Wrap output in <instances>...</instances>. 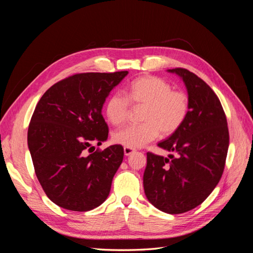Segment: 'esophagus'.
<instances>
[{
	"instance_id": "esophagus-1",
	"label": "esophagus",
	"mask_w": 253,
	"mask_h": 253,
	"mask_svg": "<svg viewBox=\"0 0 253 253\" xmlns=\"http://www.w3.org/2000/svg\"><path fill=\"white\" fill-rule=\"evenodd\" d=\"M124 151H125V155H126V156L132 155L133 153L135 152V150H134V149H131V148H125V149H124Z\"/></svg>"
}]
</instances>
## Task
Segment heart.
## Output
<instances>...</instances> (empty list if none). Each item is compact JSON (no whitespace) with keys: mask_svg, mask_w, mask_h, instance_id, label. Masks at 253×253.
Wrapping results in <instances>:
<instances>
[{"mask_svg":"<svg viewBox=\"0 0 253 253\" xmlns=\"http://www.w3.org/2000/svg\"><path fill=\"white\" fill-rule=\"evenodd\" d=\"M127 97L115 91L105 102L104 112L114 126L125 122L129 113V102L143 106L138 126H127L113 134V140L125 148L138 149L154 140L159 133H175L189 114V99L182 91L172 90L165 80L154 76H143L133 80L126 89Z\"/></svg>","mask_w":253,"mask_h":253,"instance_id":"1","label":"heart"}]
</instances>
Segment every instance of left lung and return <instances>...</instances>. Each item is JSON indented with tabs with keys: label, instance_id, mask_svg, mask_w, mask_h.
<instances>
[{
	"label": "left lung",
	"instance_id": "1",
	"mask_svg": "<svg viewBox=\"0 0 253 253\" xmlns=\"http://www.w3.org/2000/svg\"><path fill=\"white\" fill-rule=\"evenodd\" d=\"M168 72L185 84L189 114L177 131L157 144L175 157L147 154L143 189L157 209L179 214L201 205L216 187L225 168L229 132L219 99L208 84L185 68Z\"/></svg>",
	"mask_w": 253,
	"mask_h": 253
}]
</instances>
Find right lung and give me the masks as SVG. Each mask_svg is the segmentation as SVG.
I'll use <instances>...</instances> for the list:
<instances>
[{
	"label": "right lung",
	"instance_id": "1",
	"mask_svg": "<svg viewBox=\"0 0 253 253\" xmlns=\"http://www.w3.org/2000/svg\"><path fill=\"white\" fill-rule=\"evenodd\" d=\"M128 72L77 74L48 88L30 120L27 143L35 172L49 200L71 211H89L108 198L124 159L120 144L88 155L109 135L102 116L111 90Z\"/></svg>",
	"mask_w": 253,
	"mask_h": 253
}]
</instances>
